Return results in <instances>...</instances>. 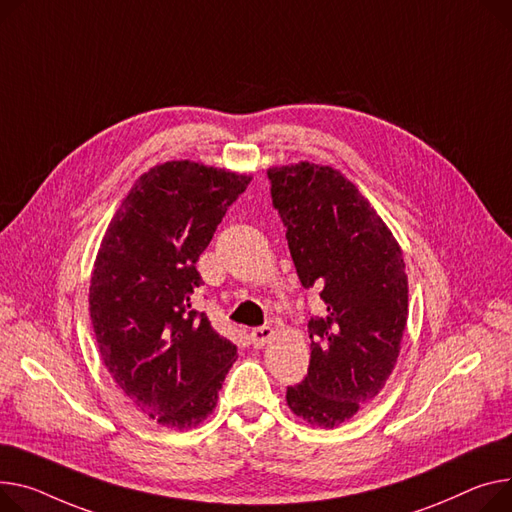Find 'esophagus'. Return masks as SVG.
<instances>
[{
  "label": "esophagus",
  "mask_w": 512,
  "mask_h": 512,
  "mask_svg": "<svg viewBox=\"0 0 512 512\" xmlns=\"http://www.w3.org/2000/svg\"><path fill=\"white\" fill-rule=\"evenodd\" d=\"M276 335V331L271 327H257L251 331V342L255 348H263L265 344L271 342V337Z\"/></svg>",
  "instance_id": "34e87169"
}]
</instances>
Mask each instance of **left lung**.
<instances>
[{"label": "left lung", "mask_w": 512, "mask_h": 512, "mask_svg": "<svg viewBox=\"0 0 512 512\" xmlns=\"http://www.w3.org/2000/svg\"><path fill=\"white\" fill-rule=\"evenodd\" d=\"M271 199L286 224L296 274L325 315L311 317L309 374L288 387L294 416L335 428L377 397L407 325V276L397 238L358 187L333 166H271Z\"/></svg>", "instance_id": "8db88e82"}]
</instances>
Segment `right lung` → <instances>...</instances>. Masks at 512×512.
<instances>
[{
    "label": "right lung",
    "instance_id": "add662e5",
    "mask_svg": "<svg viewBox=\"0 0 512 512\" xmlns=\"http://www.w3.org/2000/svg\"><path fill=\"white\" fill-rule=\"evenodd\" d=\"M251 175L191 160L152 166L123 197L96 253L90 319L102 362L142 414L170 430L216 407L236 346L193 311L195 269Z\"/></svg>",
    "mask_w": 512,
    "mask_h": 512
}]
</instances>
